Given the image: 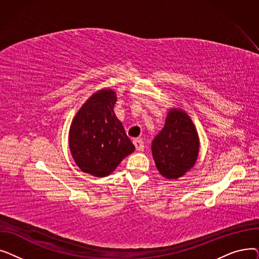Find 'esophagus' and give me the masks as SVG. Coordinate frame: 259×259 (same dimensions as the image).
I'll return each mask as SVG.
<instances>
[{
  "label": "esophagus",
  "mask_w": 259,
  "mask_h": 259,
  "mask_svg": "<svg viewBox=\"0 0 259 259\" xmlns=\"http://www.w3.org/2000/svg\"><path fill=\"white\" fill-rule=\"evenodd\" d=\"M133 144L135 146V149L138 151H143L144 150V142L142 140H133Z\"/></svg>",
  "instance_id": "obj_1"
}]
</instances>
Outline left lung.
Returning <instances> with one entry per match:
<instances>
[{"label":"left lung","mask_w":259,"mask_h":259,"mask_svg":"<svg viewBox=\"0 0 259 259\" xmlns=\"http://www.w3.org/2000/svg\"><path fill=\"white\" fill-rule=\"evenodd\" d=\"M151 149L156 168L164 178H182L193 168L199 151V139L192 119L182 109H171Z\"/></svg>","instance_id":"obj_1"}]
</instances>
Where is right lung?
<instances>
[{
	"label": "right lung",
	"mask_w": 259,
	"mask_h": 259,
	"mask_svg": "<svg viewBox=\"0 0 259 259\" xmlns=\"http://www.w3.org/2000/svg\"><path fill=\"white\" fill-rule=\"evenodd\" d=\"M116 94L102 89L86 101L72 119L69 148L77 167L85 173L104 178L135 150L113 108Z\"/></svg>",
	"instance_id": "obj_1"
}]
</instances>
